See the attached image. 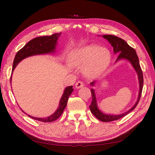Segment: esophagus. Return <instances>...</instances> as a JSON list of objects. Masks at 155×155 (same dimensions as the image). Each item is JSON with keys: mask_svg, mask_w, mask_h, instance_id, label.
Masks as SVG:
<instances>
[{"mask_svg": "<svg viewBox=\"0 0 155 155\" xmlns=\"http://www.w3.org/2000/svg\"><path fill=\"white\" fill-rule=\"evenodd\" d=\"M84 86V84L82 81H78L77 82V83L75 84V87L77 88V89H80V88L83 87Z\"/></svg>", "mask_w": 155, "mask_h": 155, "instance_id": "34e87169", "label": "esophagus"}]
</instances>
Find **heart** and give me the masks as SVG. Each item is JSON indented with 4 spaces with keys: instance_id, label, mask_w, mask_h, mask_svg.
Listing matches in <instances>:
<instances>
[{
    "instance_id": "1",
    "label": "heart",
    "mask_w": 155,
    "mask_h": 155,
    "mask_svg": "<svg viewBox=\"0 0 155 155\" xmlns=\"http://www.w3.org/2000/svg\"><path fill=\"white\" fill-rule=\"evenodd\" d=\"M111 54L110 50L96 44H89L72 51L70 54L71 64L84 67V73L90 78L101 74L110 65Z\"/></svg>"
}]
</instances>
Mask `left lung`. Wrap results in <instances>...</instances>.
Returning a JSON list of instances; mask_svg holds the SVG:
<instances>
[{"label": "left lung", "instance_id": "8db88e82", "mask_svg": "<svg viewBox=\"0 0 155 155\" xmlns=\"http://www.w3.org/2000/svg\"><path fill=\"white\" fill-rule=\"evenodd\" d=\"M103 38L107 39V41L110 42L111 45L113 46L114 53L119 54L116 61H117V60H119L120 59H127L131 62L132 66H134V69L136 70V72H137L138 76L139 83H140V91H139L138 98L137 101L136 103V104L133 106V107L130 109L129 111L126 112V113L120 114V115H117V116L104 114H103L102 112L100 111L97 107V101H96L95 95V92H94V90L93 89L91 90V95H92V102H91V104L89 106L91 111V113L94 115V116L97 118L98 120L101 121V122H112V121H115V120H117L120 119V118H122L125 116H126L127 114H128L130 111H132V110H134L135 107H136V105H138L139 101H140L142 91V87H143L144 80H143V74H142V71L140 66V63H139L138 57L134 48H132L131 46H130V45L127 44L123 39L118 38L116 35H103ZM94 83H95V82H93L91 83L92 85H93Z\"/></svg>", "mask_w": 155, "mask_h": 155}]
</instances>
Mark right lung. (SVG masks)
I'll list each match as a JSON object with an SVG mask.
<instances>
[{"mask_svg":"<svg viewBox=\"0 0 155 155\" xmlns=\"http://www.w3.org/2000/svg\"><path fill=\"white\" fill-rule=\"evenodd\" d=\"M60 35H61V33H54V34L49 36H41V37L35 38L31 39V41H29L28 43L25 44V46H23L21 50L18 51L16 55H15L12 72L13 71V70L16 67L18 64L23 59L27 57L33 55H37V54L53 52L54 50H55L58 39ZM72 91H73L72 86H70L66 88L64 91L62 98L60 99L58 108L55 113L51 115V116L45 118L34 117L30 116H28L33 120L42 122H51L56 120L62 114L64 110L65 107H66V105H67L69 96L71 95Z\"/></svg>","mask_w":155,"mask_h":155,"instance_id":"add662e5","label":"right lung"}]
</instances>
